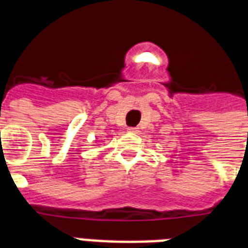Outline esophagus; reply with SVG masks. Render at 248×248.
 <instances>
[{"instance_id":"1","label":"esophagus","mask_w":248,"mask_h":248,"mask_svg":"<svg viewBox=\"0 0 248 248\" xmlns=\"http://www.w3.org/2000/svg\"><path fill=\"white\" fill-rule=\"evenodd\" d=\"M137 130L138 128H128V132H129V133H136Z\"/></svg>"}]
</instances>
